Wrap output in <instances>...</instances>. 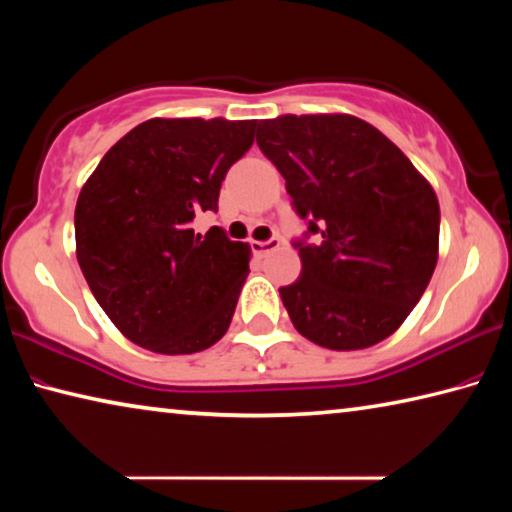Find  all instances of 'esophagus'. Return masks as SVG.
Masks as SVG:
<instances>
[{
    "instance_id": "1",
    "label": "esophagus",
    "mask_w": 512,
    "mask_h": 512,
    "mask_svg": "<svg viewBox=\"0 0 512 512\" xmlns=\"http://www.w3.org/2000/svg\"><path fill=\"white\" fill-rule=\"evenodd\" d=\"M280 244L282 241L277 239V237H273V239H268V241H250V246H253V253L255 255H259V257H264V255H268V253H273V250H277L280 248Z\"/></svg>"
}]
</instances>
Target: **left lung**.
I'll return each mask as SVG.
<instances>
[{"label": "left lung", "mask_w": 512, "mask_h": 512, "mask_svg": "<svg viewBox=\"0 0 512 512\" xmlns=\"http://www.w3.org/2000/svg\"><path fill=\"white\" fill-rule=\"evenodd\" d=\"M257 144L287 180L318 244L280 298L293 327L327 350H363L418 305L438 262L429 180L375 126L345 112L262 119Z\"/></svg>", "instance_id": "8db88e82"}]
</instances>
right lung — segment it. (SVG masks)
Wrapping results in <instances>:
<instances>
[{
	"instance_id": "1",
	"label": "right lung",
	"mask_w": 512,
	"mask_h": 512,
	"mask_svg": "<svg viewBox=\"0 0 512 512\" xmlns=\"http://www.w3.org/2000/svg\"><path fill=\"white\" fill-rule=\"evenodd\" d=\"M255 119H164L103 155L76 201V259L121 334L158 354L207 350L228 332L253 250L221 228L196 235Z\"/></svg>"
}]
</instances>
